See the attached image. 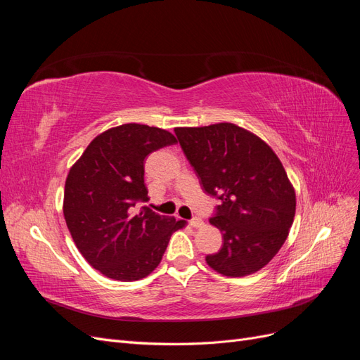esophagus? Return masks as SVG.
<instances>
[{"instance_id":"1","label":"esophagus","mask_w":360,"mask_h":360,"mask_svg":"<svg viewBox=\"0 0 360 360\" xmlns=\"http://www.w3.org/2000/svg\"><path fill=\"white\" fill-rule=\"evenodd\" d=\"M189 224H191V226H193V228H200V226L204 225L201 217H193V219L189 221Z\"/></svg>"}]
</instances>
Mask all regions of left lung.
<instances>
[{
  "label": "left lung",
  "instance_id": "left-lung-1",
  "mask_svg": "<svg viewBox=\"0 0 360 360\" xmlns=\"http://www.w3.org/2000/svg\"><path fill=\"white\" fill-rule=\"evenodd\" d=\"M184 156L205 193L219 200L210 224L224 245L205 261L217 274H255L284 245L296 213V193L279 158L263 139L233 123L176 127Z\"/></svg>",
  "mask_w": 360,
  "mask_h": 360
}]
</instances>
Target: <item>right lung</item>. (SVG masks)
Masks as SVG:
<instances>
[{"label":"right lung","mask_w":360,"mask_h":360,"mask_svg":"<svg viewBox=\"0 0 360 360\" xmlns=\"http://www.w3.org/2000/svg\"><path fill=\"white\" fill-rule=\"evenodd\" d=\"M168 130L129 123L97 135L70 168L63 213L76 248L106 278L138 281L153 271L186 222L143 207L144 160L176 144Z\"/></svg>","instance_id":"right-lung-1"}]
</instances>
